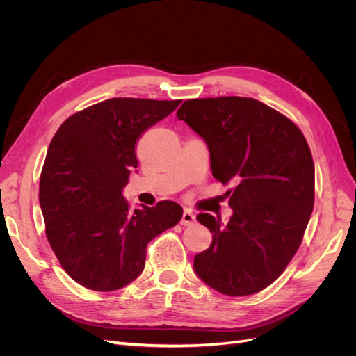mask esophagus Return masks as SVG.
Segmentation results:
<instances>
[{
  "mask_svg": "<svg viewBox=\"0 0 356 356\" xmlns=\"http://www.w3.org/2000/svg\"><path fill=\"white\" fill-rule=\"evenodd\" d=\"M195 220H196V215L193 213L190 209H186L184 212H182V217H181V224L182 225H190V224L195 222Z\"/></svg>",
  "mask_w": 356,
  "mask_h": 356,
  "instance_id": "1",
  "label": "esophagus"
}]
</instances>
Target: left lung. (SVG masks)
<instances>
[{
	"label": "left lung",
	"mask_w": 356,
	"mask_h": 356,
	"mask_svg": "<svg viewBox=\"0 0 356 356\" xmlns=\"http://www.w3.org/2000/svg\"><path fill=\"white\" fill-rule=\"evenodd\" d=\"M177 117L207 144L213 178L236 184L229 222L197 215L212 243L195 257V272L221 294H255L285 270L314 211L309 145L293 122L252 98L188 99Z\"/></svg>",
	"instance_id": "obj_1"
}]
</instances>
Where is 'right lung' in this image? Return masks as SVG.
<instances>
[{"label": "right lung", "mask_w": 356, "mask_h": 356, "mask_svg": "<svg viewBox=\"0 0 356 356\" xmlns=\"http://www.w3.org/2000/svg\"><path fill=\"white\" fill-rule=\"evenodd\" d=\"M181 101L113 98L68 117L53 136L40 178L46 234L60 266L95 291L120 289L143 273L148 242L182 217L178 203L131 209L123 196L135 148Z\"/></svg>", "instance_id": "right-lung-1"}]
</instances>
